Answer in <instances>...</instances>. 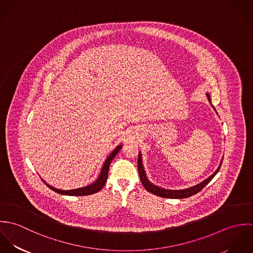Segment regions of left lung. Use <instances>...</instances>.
Here are the masks:
<instances>
[{
	"mask_svg": "<svg viewBox=\"0 0 253 253\" xmlns=\"http://www.w3.org/2000/svg\"><path fill=\"white\" fill-rule=\"evenodd\" d=\"M208 97H209V100H211V97L210 95L208 94ZM222 164H220L219 168L217 169L216 171L211 175L208 179H206L205 181H203L202 183L194 186V187H191V188H187V189H184V190H167V189H163V188H160V187H157L155 185H153L151 182H149L147 177H146V174H145L144 169H143V166H142V161H141V155L139 154L138 155V161H137V169H138V172H139V176H140V180L142 185L144 186L145 189L154 194V195H157L159 197H162V198H169V199H183V198H189L197 193H199L202 189H204L211 180L216 175L217 172L219 171L220 169V167H221Z\"/></svg>",
	"mask_w": 253,
	"mask_h": 253,
	"instance_id": "1",
	"label": "left lung"
}]
</instances>
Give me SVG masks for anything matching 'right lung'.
<instances>
[{"label": "right lung", "instance_id": "add662e5", "mask_svg": "<svg viewBox=\"0 0 253 253\" xmlns=\"http://www.w3.org/2000/svg\"><path fill=\"white\" fill-rule=\"evenodd\" d=\"M122 148V145L118 146L112 153L111 155L109 156L108 158L106 159L104 165H103V168H102V170L100 172V175L98 177V179L95 181L94 183L86 186V187H84V188H79V189H74V190H68V191H63V190H58V189H55L51 186H49L48 184L45 183V185L51 189L52 191L58 193V194H62V195H67V196H87V195H91V194H94L98 191H100L103 186L105 185L106 180H107V177H108V170L109 167H110V164L112 162V160L116 157V155L118 154V152L121 150Z\"/></svg>", "mask_w": 253, "mask_h": 253}]
</instances>
